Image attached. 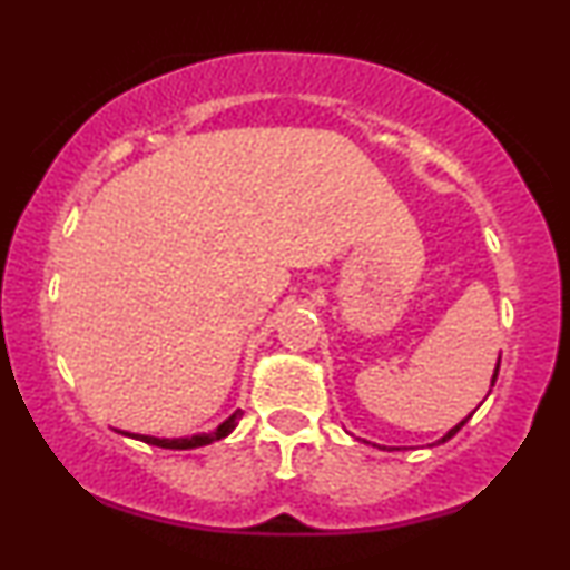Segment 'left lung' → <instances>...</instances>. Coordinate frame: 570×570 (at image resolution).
Returning a JSON list of instances; mask_svg holds the SVG:
<instances>
[{
	"label": "left lung",
	"instance_id": "obj_1",
	"mask_svg": "<svg viewBox=\"0 0 570 570\" xmlns=\"http://www.w3.org/2000/svg\"><path fill=\"white\" fill-rule=\"evenodd\" d=\"M498 368H501V355H498V363H495L493 379H490V386H493V384H495V379H498ZM470 417H472V412H470V415H466V417L462 420V423H456L454 428H451V431H449V433H443V435H441V439H439V441H435V443H446L449 439H454V435H456L459 431H462V428H464V423H466V420H470ZM435 443H431V446H435Z\"/></svg>",
	"mask_w": 570,
	"mask_h": 570
}]
</instances>
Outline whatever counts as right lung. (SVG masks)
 <instances>
[{"label": "right lung", "mask_w": 570, "mask_h": 570, "mask_svg": "<svg viewBox=\"0 0 570 570\" xmlns=\"http://www.w3.org/2000/svg\"><path fill=\"white\" fill-rule=\"evenodd\" d=\"M244 417V412L236 410L228 420H223L220 425L215 428V431L209 433H194V435H181V439H158V435H145V433H129V431H116L121 435H127V439H135V441H145L150 443V446H160V449H178V451H186V449H199V446H207V443H215L225 439V435H230L236 431L238 420Z\"/></svg>", "instance_id": "1"}]
</instances>
